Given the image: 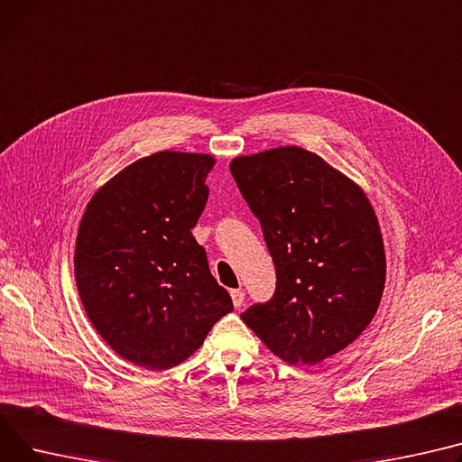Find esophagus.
<instances>
[{
	"label": "esophagus",
	"instance_id": "34e87169",
	"mask_svg": "<svg viewBox=\"0 0 462 462\" xmlns=\"http://www.w3.org/2000/svg\"><path fill=\"white\" fill-rule=\"evenodd\" d=\"M230 297H232V302H234L236 309H239V306H241L243 300H245V291H243V290H232V291H230Z\"/></svg>",
	"mask_w": 462,
	"mask_h": 462
}]
</instances>
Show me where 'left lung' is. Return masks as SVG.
<instances>
[{
	"mask_svg": "<svg viewBox=\"0 0 462 462\" xmlns=\"http://www.w3.org/2000/svg\"><path fill=\"white\" fill-rule=\"evenodd\" d=\"M230 172L260 219L276 269L273 299L241 319L291 365L340 353L374 319L386 281L370 199L318 153L293 144L234 158Z\"/></svg>",
	"mask_w": 462,
	"mask_h": 462,
	"instance_id": "obj_1",
	"label": "left lung"
}]
</instances>
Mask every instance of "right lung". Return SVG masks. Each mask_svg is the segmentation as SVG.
Returning <instances> with one entry per match:
<instances>
[{
  "mask_svg": "<svg viewBox=\"0 0 462 462\" xmlns=\"http://www.w3.org/2000/svg\"><path fill=\"white\" fill-rule=\"evenodd\" d=\"M209 153L163 150L92 195L74 253L87 318L125 360L152 372L188 360L234 310L191 228L206 206Z\"/></svg>",
  "mask_w": 462,
  "mask_h": 462,
  "instance_id": "1",
  "label": "right lung"
}]
</instances>
